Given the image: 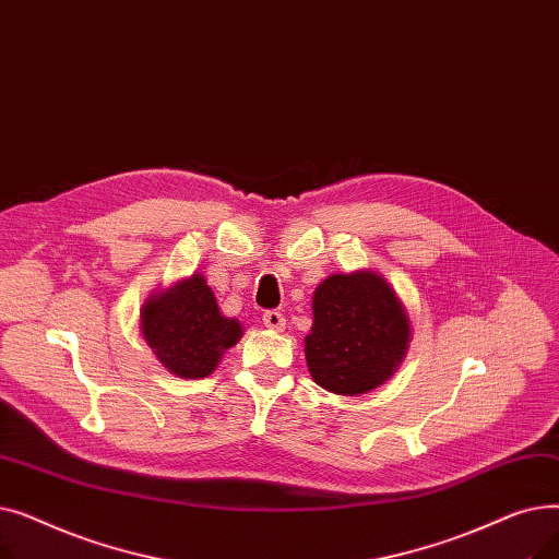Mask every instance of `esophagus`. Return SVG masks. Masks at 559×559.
I'll use <instances>...</instances> for the list:
<instances>
[{
  "label": "esophagus",
  "instance_id": "34e87169",
  "mask_svg": "<svg viewBox=\"0 0 559 559\" xmlns=\"http://www.w3.org/2000/svg\"><path fill=\"white\" fill-rule=\"evenodd\" d=\"M262 324L267 326V329H274V331H283L285 317H283V312H278V310H264V312H262Z\"/></svg>",
  "mask_w": 559,
  "mask_h": 559
}]
</instances>
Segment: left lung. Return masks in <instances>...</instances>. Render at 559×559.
<instances>
[{"mask_svg": "<svg viewBox=\"0 0 559 559\" xmlns=\"http://www.w3.org/2000/svg\"><path fill=\"white\" fill-rule=\"evenodd\" d=\"M312 314L308 371L329 392L365 394L388 380L405 356V310L388 281L373 272L326 278L312 297Z\"/></svg>", "mask_w": 559, "mask_h": 559, "instance_id": "8db88e82", "label": "left lung"}]
</instances>
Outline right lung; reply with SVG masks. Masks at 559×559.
<instances>
[{"label":"right lung","instance_id":"add662e5","mask_svg":"<svg viewBox=\"0 0 559 559\" xmlns=\"http://www.w3.org/2000/svg\"><path fill=\"white\" fill-rule=\"evenodd\" d=\"M142 335L176 376L205 378L242 335L240 321L222 317L213 289L194 274L142 308Z\"/></svg>","mask_w":559,"mask_h":559}]
</instances>
